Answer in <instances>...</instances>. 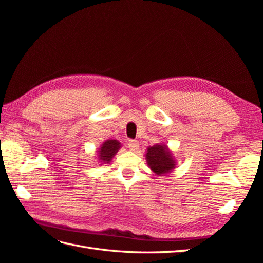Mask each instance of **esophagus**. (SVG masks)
Segmentation results:
<instances>
[{
    "label": "esophagus",
    "instance_id": "esophagus-1",
    "mask_svg": "<svg viewBox=\"0 0 263 263\" xmlns=\"http://www.w3.org/2000/svg\"><path fill=\"white\" fill-rule=\"evenodd\" d=\"M138 147H139V142L137 140H129L128 141V148L130 150L135 151V150L138 149Z\"/></svg>",
    "mask_w": 263,
    "mask_h": 263
}]
</instances>
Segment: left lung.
<instances>
[{
  "mask_svg": "<svg viewBox=\"0 0 263 263\" xmlns=\"http://www.w3.org/2000/svg\"><path fill=\"white\" fill-rule=\"evenodd\" d=\"M146 161L156 176L170 173L173 169H176L177 165L170 149L163 144H156L153 147H148Z\"/></svg>",
  "mask_w": 263,
  "mask_h": 263,
  "instance_id": "left-lung-1",
  "label": "left lung"
}]
</instances>
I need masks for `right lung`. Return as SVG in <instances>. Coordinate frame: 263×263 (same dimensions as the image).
Instances as JSON below:
<instances>
[{
  "label": "right lung",
  "instance_id": "obj_1",
  "mask_svg": "<svg viewBox=\"0 0 263 263\" xmlns=\"http://www.w3.org/2000/svg\"><path fill=\"white\" fill-rule=\"evenodd\" d=\"M121 142L115 139L105 140L98 150V160L101 164L109 163L117 151L121 148Z\"/></svg>",
  "mask_w": 263,
  "mask_h": 263
}]
</instances>
